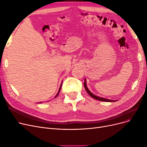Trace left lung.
<instances>
[{"label": "left lung", "mask_w": 147, "mask_h": 147, "mask_svg": "<svg viewBox=\"0 0 147 147\" xmlns=\"http://www.w3.org/2000/svg\"><path fill=\"white\" fill-rule=\"evenodd\" d=\"M84 88H85L86 92H87V93L89 94V95L91 97H92L93 98H94V99H97V100H99V101H105V102H114V101H116V100H111V99H105V98H101V97H99L98 96H96L95 95H93V94L92 93H91V92L89 90V89H88L87 86H86V78L84 79Z\"/></svg>", "instance_id": "obj_1"}]
</instances>
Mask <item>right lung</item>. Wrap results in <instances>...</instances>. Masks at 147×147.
Instances as JSON below:
<instances>
[{
  "label": "right lung",
  "mask_w": 147,
  "mask_h": 147,
  "mask_svg": "<svg viewBox=\"0 0 147 147\" xmlns=\"http://www.w3.org/2000/svg\"><path fill=\"white\" fill-rule=\"evenodd\" d=\"M62 83H63V81L61 82V84H60V88H59V90H58V93H57V95H55V98H57V96L59 95V93H60V90H61V86H62ZM39 103H42V102H38V104Z\"/></svg>",
  "instance_id": "right-lung-1"
}]
</instances>
